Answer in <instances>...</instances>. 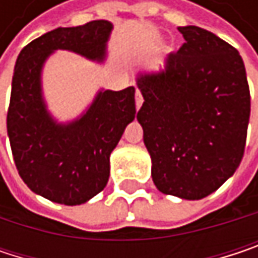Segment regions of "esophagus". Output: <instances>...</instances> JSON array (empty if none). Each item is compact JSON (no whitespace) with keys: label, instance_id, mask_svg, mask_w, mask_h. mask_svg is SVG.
I'll use <instances>...</instances> for the list:
<instances>
[{"label":"esophagus","instance_id":"esophagus-1","mask_svg":"<svg viewBox=\"0 0 258 258\" xmlns=\"http://www.w3.org/2000/svg\"><path fill=\"white\" fill-rule=\"evenodd\" d=\"M142 104H143V97H142L140 91L137 89V91H136V107H137V109H140V107H142Z\"/></svg>","mask_w":258,"mask_h":258}]
</instances>
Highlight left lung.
<instances>
[{"label": "left lung", "mask_w": 258, "mask_h": 258, "mask_svg": "<svg viewBox=\"0 0 258 258\" xmlns=\"http://www.w3.org/2000/svg\"><path fill=\"white\" fill-rule=\"evenodd\" d=\"M185 43L164 70L137 76V121L152 161V180L169 196L200 200L239 167L251 97L239 52L199 26H179Z\"/></svg>", "instance_id": "left-lung-1"}]
</instances>
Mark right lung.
Listing matches in <instances>:
<instances>
[{"label":"right lung","mask_w":258,"mask_h":258,"mask_svg":"<svg viewBox=\"0 0 258 258\" xmlns=\"http://www.w3.org/2000/svg\"><path fill=\"white\" fill-rule=\"evenodd\" d=\"M112 28L109 21L56 28L26 44L16 59L7 112L13 160L28 188L50 202L82 205L104 189L110 154L136 116V89H101L83 115L59 124L43 98V66L58 49L103 62Z\"/></svg>","instance_id":"1"}]
</instances>
